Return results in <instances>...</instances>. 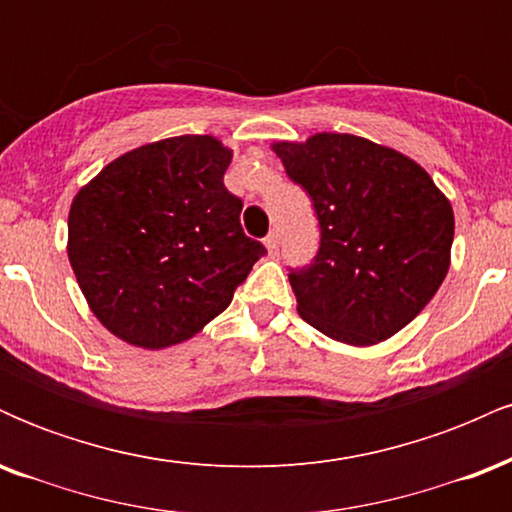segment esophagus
Returning a JSON list of instances; mask_svg holds the SVG:
<instances>
[{"mask_svg":"<svg viewBox=\"0 0 512 512\" xmlns=\"http://www.w3.org/2000/svg\"><path fill=\"white\" fill-rule=\"evenodd\" d=\"M264 248L269 250V255H276V252H279V233H269V236L264 238Z\"/></svg>","mask_w":512,"mask_h":512,"instance_id":"34e87169","label":"esophagus"}]
</instances>
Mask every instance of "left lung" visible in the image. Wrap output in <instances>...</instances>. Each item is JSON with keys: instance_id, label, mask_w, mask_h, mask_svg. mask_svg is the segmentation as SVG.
I'll use <instances>...</instances> for the list:
<instances>
[{"instance_id": "left-lung-1", "label": "left lung", "mask_w": 512, "mask_h": 512, "mask_svg": "<svg viewBox=\"0 0 512 512\" xmlns=\"http://www.w3.org/2000/svg\"><path fill=\"white\" fill-rule=\"evenodd\" d=\"M286 173L313 199L320 250L289 274L298 315L351 346L385 342L436 296L450 269L455 214L409 156L356 134L276 142Z\"/></svg>"}]
</instances>
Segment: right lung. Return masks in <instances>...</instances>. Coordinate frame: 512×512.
<instances>
[{
  "label": "right lung",
  "mask_w": 512,
  "mask_h": 512,
  "mask_svg": "<svg viewBox=\"0 0 512 512\" xmlns=\"http://www.w3.org/2000/svg\"><path fill=\"white\" fill-rule=\"evenodd\" d=\"M231 158L211 134H182L117 156L76 192L69 264L117 339L158 351L195 337L267 252L223 185Z\"/></svg>",
  "instance_id": "obj_1"
}]
</instances>
